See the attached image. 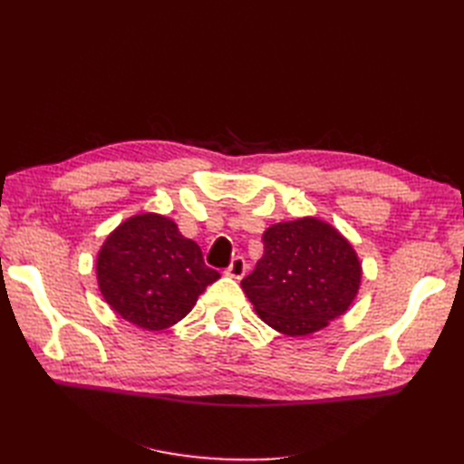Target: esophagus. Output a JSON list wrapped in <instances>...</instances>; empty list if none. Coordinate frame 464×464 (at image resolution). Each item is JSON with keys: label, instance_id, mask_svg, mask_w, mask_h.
I'll use <instances>...</instances> for the list:
<instances>
[{"label": "esophagus", "instance_id": "obj_1", "mask_svg": "<svg viewBox=\"0 0 464 464\" xmlns=\"http://www.w3.org/2000/svg\"><path fill=\"white\" fill-rule=\"evenodd\" d=\"M246 271H247V263H246V259H244L242 256H237V257H234V259H232V263L228 265L227 275H228V276H232V278H242V276L246 275Z\"/></svg>", "mask_w": 464, "mask_h": 464}]
</instances>
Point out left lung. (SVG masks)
I'll list each match as a JSON object with an SVG mask.
<instances>
[{
  "label": "left lung",
  "instance_id": "1",
  "mask_svg": "<svg viewBox=\"0 0 464 464\" xmlns=\"http://www.w3.org/2000/svg\"><path fill=\"white\" fill-rule=\"evenodd\" d=\"M362 265L331 224L314 217L278 222L263 234V257L242 288L266 325L288 336L312 334L356 298Z\"/></svg>",
  "mask_w": 464,
  "mask_h": 464
}]
</instances>
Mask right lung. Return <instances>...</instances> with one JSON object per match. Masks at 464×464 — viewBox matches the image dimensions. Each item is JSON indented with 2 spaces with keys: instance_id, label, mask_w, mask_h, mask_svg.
Here are the masks:
<instances>
[{
  "instance_id": "obj_1",
  "label": "right lung",
  "mask_w": 464,
  "mask_h": 464,
  "mask_svg": "<svg viewBox=\"0 0 464 464\" xmlns=\"http://www.w3.org/2000/svg\"><path fill=\"white\" fill-rule=\"evenodd\" d=\"M96 276L118 315L141 329L162 331L184 319L220 275L205 265L201 247L181 236L174 220L145 213L106 237Z\"/></svg>"
}]
</instances>
